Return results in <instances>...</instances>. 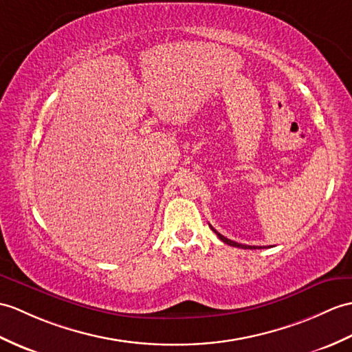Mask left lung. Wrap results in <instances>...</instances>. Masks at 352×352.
Listing matches in <instances>:
<instances>
[{
    "label": "left lung",
    "instance_id": "8db88e82",
    "mask_svg": "<svg viewBox=\"0 0 352 352\" xmlns=\"http://www.w3.org/2000/svg\"><path fill=\"white\" fill-rule=\"evenodd\" d=\"M211 230H213L214 232H216V235L219 236L220 240H222L223 243H226V244H230V246H234V248H240V249H263V248H256V246H248V244H240V243H235V241H232V240H230V239H226V236H223L222 234H219L213 226H210Z\"/></svg>",
    "mask_w": 352,
    "mask_h": 352
}]
</instances>
